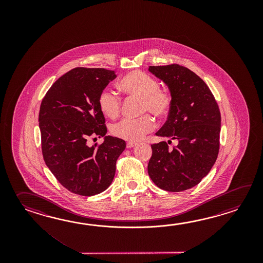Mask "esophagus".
<instances>
[{"mask_svg": "<svg viewBox=\"0 0 263 263\" xmlns=\"http://www.w3.org/2000/svg\"><path fill=\"white\" fill-rule=\"evenodd\" d=\"M135 145H136L135 142H130V141H129V142L127 143V147H128V148H132V147H134Z\"/></svg>", "mask_w": 263, "mask_h": 263, "instance_id": "34e87169", "label": "esophagus"}]
</instances>
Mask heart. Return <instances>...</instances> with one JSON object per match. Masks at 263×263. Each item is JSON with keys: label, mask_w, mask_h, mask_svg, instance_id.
Wrapping results in <instances>:
<instances>
[{"label": "heart", "mask_w": 263, "mask_h": 263, "mask_svg": "<svg viewBox=\"0 0 263 263\" xmlns=\"http://www.w3.org/2000/svg\"><path fill=\"white\" fill-rule=\"evenodd\" d=\"M125 94L142 99L141 112H151L155 118H165L172 107V96L167 90L160 88V83L155 77L143 71H133L126 75L118 84ZM99 107L108 118L118 117L121 109L120 97L109 88H104L99 96ZM154 128V122L149 116L137 119L124 118L111 126L112 135L129 141L141 140Z\"/></svg>", "instance_id": "1"}]
</instances>
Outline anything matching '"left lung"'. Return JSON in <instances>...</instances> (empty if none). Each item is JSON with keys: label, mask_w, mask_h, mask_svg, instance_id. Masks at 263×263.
<instances>
[{"label": "left lung", "mask_w": 263, "mask_h": 263, "mask_svg": "<svg viewBox=\"0 0 263 263\" xmlns=\"http://www.w3.org/2000/svg\"><path fill=\"white\" fill-rule=\"evenodd\" d=\"M148 70L167 85L173 100L167 120L156 135L177 139L178 145L172 150L165 141L151 145L147 172L162 190H188L207 176L218 156V104L205 82L187 67L172 64L151 66Z\"/></svg>", "instance_id": "8db88e82"}]
</instances>
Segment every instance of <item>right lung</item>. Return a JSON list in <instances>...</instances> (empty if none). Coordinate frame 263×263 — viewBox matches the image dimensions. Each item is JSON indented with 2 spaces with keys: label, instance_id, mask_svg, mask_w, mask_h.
Listing matches in <instances>:
<instances>
[{
  "label": "right lung",
  "instance_id": "right-lung-1",
  "mask_svg": "<svg viewBox=\"0 0 263 263\" xmlns=\"http://www.w3.org/2000/svg\"><path fill=\"white\" fill-rule=\"evenodd\" d=\"M114 70L75 67L50 86L40 105V129L45 162L66 189L80 196L101 194L112 183L124 140L105 136L99 96L116 79ZM105 137L101 145L89 139Z\"/></svg>",
  "mask_w": 263,
  "mask_h": 263
}]
</instances>
